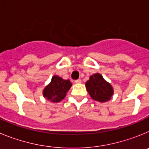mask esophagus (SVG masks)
I'll list each match as a JSON object with an SVG mask.
<instances>
[{
    "mask_svg": "<svg viewBox=\"0 0 149 149\" xmlns=\"http://www.w3.org/2000/svg\"><path fill=\"white\" fill-rule=\"evenodd\" d=\"M74 83H75V84H81V79H77V80H75V81H74Z\"/></svg>",
    "mask_w": 149,
    "mask_h": 149,
    "instance_id": "obj_1",
    "label": "esophagus"
}]
</instances>
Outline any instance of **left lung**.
I'll list each match as a JSON object with an SVG mask.
<instances>
[{
  "label": "left lung",
  "mask_w": 149,
  "mask_h": 149,
  "mask_svg": "<svg viewBox=\"0 0 149 149\" xmlns=\"http://www.w3.org/2000/svg\"><path fill=\"white\" fill-rule=\"evenodd\" d=\"M86 87L91 98L100 102L109 101L113 94L111 85L104 81L103 77L98 73L89 77V80L86 83Z\"/></svg>",
  "instance_id": "left-lung-1"
}]
</instances>
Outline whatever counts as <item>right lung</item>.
Listing matches in <instances>:
<instances>
[{"mask_svg":"<svg viewBox=\"0 0 149 149\" xmlns=\"http://www.w3.org/2000/svg\"><path fill=\"white\" fill-rule=\"evenodd\" d=\"M69 80H64L59 76H54L50 84L45 88L43 95L53 102H59L65 98L66 93L72 86Z\"/></svg>","mask_w":149,"mask_h":149,"instance_id":"obj_1","label":"right lung"}]
</instances>
